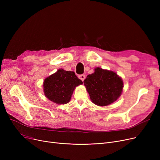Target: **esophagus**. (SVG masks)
<instances>
[{"label": "esophagus", "instance_id": "34e87169", "mask_svg": "<svg viewBox=\"0 0 160 160\" xmlns=\"http://www.w3.org/2000/svg\"><path fill=\"white\" fill-rule=\"evenodd\" d=\"M78 78L83 82L86 78V76H85V74H80L78 76Z\"/></svg>", "mask_w": 160, "mask_h": 160}]
</instances>
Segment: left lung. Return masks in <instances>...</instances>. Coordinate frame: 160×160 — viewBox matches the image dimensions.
Segmentation results:
<instances>
[{"label": "left lung", "mask_w": 160, "mask_h": 160, "mask_svg": "<svg viewBox=\"0 0 160 160\" xmlns=\"http://www.w3.org/2000/svg\"><path fill=\"white\" fill-rule=\"evenodd\" d=\"M83 83L91 101L100 106L115 102L121 96L123 88V82L115 72L99 67L88 75Z\"/></svg>", "instance_id": "obj_1"}]
</instances>
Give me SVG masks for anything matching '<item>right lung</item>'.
Masks as SVG:
<instances>
[{
  "label": "right lung",
  "instance_id": "right-lung-1",
  "mask_svg": "<svg viewBox=\"0 0 160 160\" xmlns=\"http://www.w3.org/2000/svg\"><path fill=\"white\" fill-rule=\"evenodd\" d=\"M82 83L73 71L59 69L44 80V93L46 97L56 104H67L74 88Z\"/></svg>",
  "mask_w": 160,
  "mask_h": 160
}]
</instances>
